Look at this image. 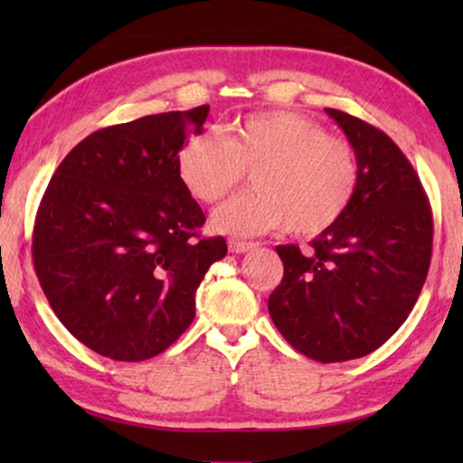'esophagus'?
<instances>
[{
	"label": "esophagus",
	"mask_w": 463,
	"mask_h": 463,
	"mask_svg": "<svg viewBox=\"0 0 463 463\" xmlns=\"http://www.w3.org/2000/svg\"><path fill=\"white\" fill-rule=\"evenodd\" d=\"M252 249H257L255 242H240V240L230 242V252H236V255H242V252H249Z\"/></svg>",
	"instance_id": "1"
}]
</instances>
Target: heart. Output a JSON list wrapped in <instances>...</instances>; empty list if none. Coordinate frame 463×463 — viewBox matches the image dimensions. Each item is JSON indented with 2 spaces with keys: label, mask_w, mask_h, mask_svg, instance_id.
Wrapping results in <instances>:
<instances>
[{
  "label": "heart",
  "mask_w": 463,
  "mask_h": 463,
  "mask_svg": "<svg viewBox=\"0 0 463 463\" xmlns=\"http://www.w3.org/2000/svg\"><path fill=\"white\" fill-rule=\"evenodd\" d=\"M246 173L255 192L213 214L214 230L227 236L250 238L278 227L316 236L344 217L358 187L352 145L290 111L252 113L230 124L225 138L195 132L176 154L181 185L202 204L225 198Z\"/></svg>",
  "instance_id": "b5f03b06"
}]
</instances>
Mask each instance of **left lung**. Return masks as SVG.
I'll return each instance as SVG.
<instances>
[{
	"mask_svg": "<svg viewBox=\"0 0 463 463\" xmlns=\"http://www.w3.org/2000/svg\"><path fill=\"white\" fill-rule=\"evenodd\" d=\"M358 162L354 200L333 227L299 246H276L282 282L268 309L282 337L318 363L375 352L413 309L432 257V211L398 145L375 126L326 109Z\"/></svg>",
	"mask_w": 463,
	"mask_h": 463,
	"instance_id": "left-lung-1",
	"label": "left lung"
}]
</instances>
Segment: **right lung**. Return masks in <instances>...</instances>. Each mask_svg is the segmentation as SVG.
Listing matches in <instances>:
<instances>
[{"instance_id": "obj_1", "label": "right lung", "mask_w": 463, "mask_h": 463, "mask_svg": "<svg viewBox=\"0 0 463 463\" xmlns=\"http://www.w3.org/2000/svg\"><path fill=\"white\" fill-rule=\"evenodd\" d=\"M211 107L145 116L86 137L48 183L33 227L43 295L75 339L124 363L154 358L195 316V290L227 255L176 154Z\"/></svg>"}]
</instances>
